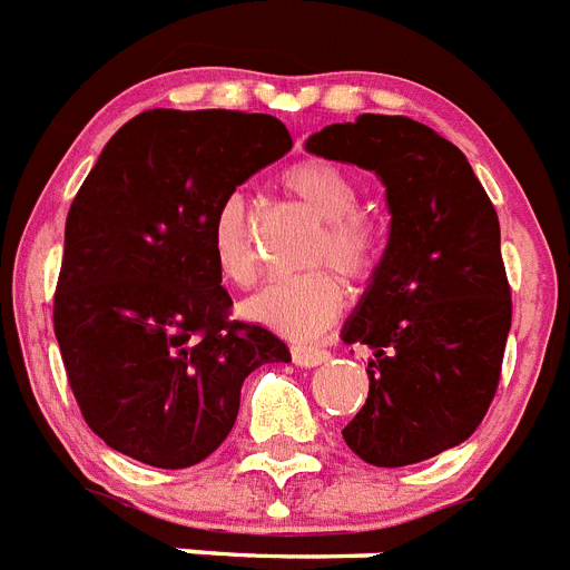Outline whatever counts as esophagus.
<instances>
[{
  "label": "esophagus",
  "mask_w": 570,
  "mask_h": 570,
  "mask_svg": "<svg viewBox=\"0 0 570 570\" xmlns=\"http://www.w3.org/2000/svg\"><path fill=\"white\" fill-rule=\"evenodd\" d=\"M330 353L324 347H313V344H295L293 347V362L298 367H315L327 362Z\"/></svg>",
  "instance_id": "1"
}]
</instances>
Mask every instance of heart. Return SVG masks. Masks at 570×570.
<instances>
[{"mask_svg":"<svg viewBox=\"0 0 570 570\" xmlns=\"http://www.w3.org/2000/svg\"><path fill=\"white\" fill-rule=\"evenodd\" d=\"M281 185L309 214L322 219L318 234L309 243L307 263H333L344 277L365 281L380 263V228L365 212H358V181L344 167L324 159H301L284 167ZM214 266L232 286L257 281L261 261L248 234L246 205L232 196L217 212L212 228ZM344 307L342 277L330 266H318L304 275L272 281L246 304V315L266 330L289 338H313L336 322Z\"/></svg>","mask_w":570,"mask_h":570,"instance_id":"b5f03b06","label":"heart"}]
</instances>
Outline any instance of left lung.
<instances>
[{
    "instance_id": "left-lung-1",
    "label": "left lung",
    "mask_w": 570,
    "mask_h": 570,
    "mask_svg": "<svg viewBox=\"0 0 570 570\" xmlns=\"http://www.w3.org/2000/svg\"><path fill=\"white\" fill-rule=\"evenodd\" d=\"M385 181L391 237L344 342L367 344L371 391L342 429L374 466H409L475 432L499 391L513 298L499 214L452 141L403 115H358L307 141Z\"/></svg>"
}]
</instances>
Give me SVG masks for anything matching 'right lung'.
I'll return each instance as SVG.
<instances>
[{"label": "right lung", "instance_id": "add662e5", "mask_svg": "<svg viewBox=\"0 0 570 570\" xmlns=\"http://www.w3.org/2000/svg\"><path fill=\"white\" fill-rule=\"evenodd\" d=\"M293 138L272 115L147 109L109 138L66 217L55 336L86 425L159 470L228 438L255 367L289 362L275 333L232 318L214 266L223 203Z\"/></svg>", "mask_w": 570, "mask_h": 570}]
</instances>
